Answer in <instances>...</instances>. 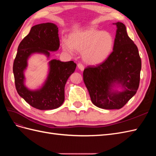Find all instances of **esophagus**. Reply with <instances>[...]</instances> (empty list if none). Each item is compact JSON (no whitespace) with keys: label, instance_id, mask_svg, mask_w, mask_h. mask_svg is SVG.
I'll return each instance as SVG.
<instances>
[{"label":"esophagus","instance_id":"1","mask_svg":"<svg viewBox=\"0 0 156 156\" xmlns=\"http://www.w3.org/2000/svg\"><path fill=\"white\" fill-rule=\"evenodd\" d=\"M77 66H78V68H79L80 70H81V71H83L84 69V65H83V64H81V63H79V64H77Z\"/></svg>","mask_w":156,"mask_h":156}]
</instances>
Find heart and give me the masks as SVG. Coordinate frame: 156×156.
<instances>
[{
    "label": "heart",
    "instance_id": "obj_1",
    "mask_svg": "<svg viewBox=\"0 0 156 156\" xmlns=\"http://www.w3.org/2000/svg\"><path fill=\"white\" fill-rule=\"evenodd\" d=\"M115 44L111 32L94 27L75 30L68 36V40L62 39L61 46L66 53L73 55L76 50L81 52L83 60L91 65L101 64L111 54Z\"/></svg>",
    "mask_w": 156,
    "mask_h": 156
}]
</instances>
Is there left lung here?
Segmentation results:
<instances>
[{
  "label": "left lung",
  "mask_w": 156,
  "mask_h": 156,
  "mask_svg": "<svg viewBox=\"0 0 156 156\" xmlns=\"http://www.w3.org/2000/svg\"><path fill=\"white\" fill-rule=\"evenodd\" d=\"M115 25L117 30L110 56L103 63L89 66L83 71L92 102L104 109L123 107L136 94L140 83L141 59L137 47L127 35L124 24L117 22ZM116 84L123 90H113Z\"/></svg>",
  "instance_id": "8db88e82"
}]
</instances>
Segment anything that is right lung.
Segmentation results:
<instances>
[{
    "instance_id": "obj_1",
    "label": "right lung",
    "mask_w": 156,
    "mask_h": 156,
    "mask_svg": "<svg viewBox=\"0 0 156 156\" xmlns=\"http://www.w3.org/2000/svg\"><path fill=\"white\" fill-rule=\"evenodd\" d=\"M58 32V28L54 23L33 26L19 45L13 62V72L17 93L30 105L39 110L55 109L62 105L66 83L77 66L73 61L64 62L51 60L49 62L48 78L41 88L30 90L25 87L24 71L28 58L33 53H42L49 57V51H57L60 46Z\"/></svg>"
}]
</instances>
